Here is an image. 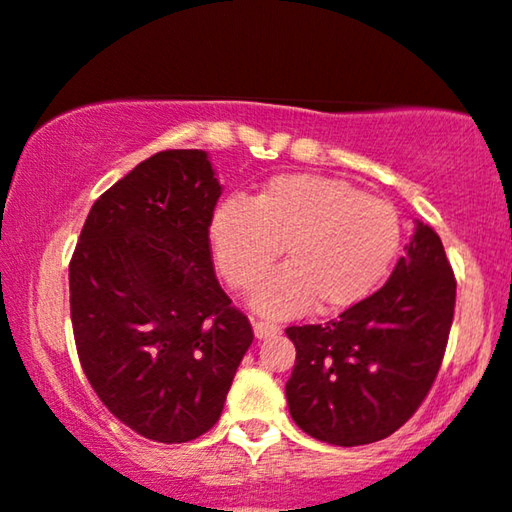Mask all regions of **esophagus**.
<instances>
[{"mask_svg":"<svg viewBox=\"0 0 512 512\" xmlns=\"http://www.w3.org/2000/svg\"><path fill=\"white\" fill-rule=\"evenodd\" d=\"M252 332H255L257 339H267L281 335V327L274 323H267V320H252Z\"/></svg>","mask_w":512,"mask_h":512,"instance_id":"1","label":"esophagus"}]
</instances>
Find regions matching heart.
Listing matches in <instances>:
<instances>
[{
	"label": "heart",
	"mask_w": 512,
	"mask_h": 512,
	"mask_svg": "<svg viewBox=\"0 0 512 512\" xmlns=\"http://www.w3.org/2000/svg\"><path fill=\"white\" fill-rule=\"evenodd\" d=\"M400 215L351 182L323 175L274 177L250 203L224 201L210 217L217 269L236 290L260 283L283 250L285 267L252 297L267 316H295L313 304L339 313L363 302L395 262Z\"/></svg>",
	"instance_id": "b5f03b06"
}]
</instances>
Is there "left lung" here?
I'll return each mask as SVG.
<instances>
[{
	"instance_id": "1",
	"label": "left lung",
	"mask_w": 512,
	"mask_h": 512,
	"mask_svg": "<svg viewBox=\"0 0 512 512\" xmlns=\"http://www.w3.org/2000/svg\"><path fill=\"white\" fill-rule=\"evenodd\" d=\"M456 281L440 236L417 220L391 278L325 325L288 327L297 358L290 417L327 445L384 440L431 391L454 318Z\"/></svg>"
}]
</instances>
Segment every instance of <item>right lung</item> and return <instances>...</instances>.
Returning a JSON list of instances; mask_svg holds the SVG:
<instances>
[{
  "label": "right lung",
  "instance_id": "obj_1",
  "mask_svg": "<svg viewBox=\"0 0 512 512\" xmlns=\"http://www.w3.org/2000/svg\"><path fill=\"white\" fill-rule=\"evenodd\" d=\"M220 194L203 149L149 156L93 203L70 262L86 379L114 417L166 445L217 424L252 344L210 260Z\"/></svg>",
  "mask_w": 512,
  "mask_h": 512
}]
</instances>
